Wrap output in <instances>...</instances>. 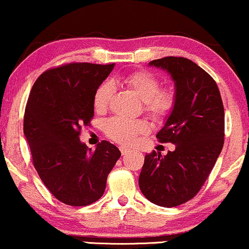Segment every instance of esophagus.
Segmentation results:
<instances>
[{
    "label": "esophagus",
    "instance_id": "esophagus-1",
    "mask_svg": "<svg viewBox=\"0 0 249 249\" xmlns=\"http://www.w3.org/2000/svg\"><path fill=\"white\" fill-rule=\"evenodd\" d=\"M120 151H121L122 155H125V153L129 152V149L125 148V146H121V148H120Z\"/></svg>",
    "mask_w": 249,
    "mask_h": 249
}]
</instances>
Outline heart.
I'll list each match as a JSON object with an SVG mask.
<instances>
[{"instance_id":"1","label":"heart","mask_w":249,"mask_h":249,"mask_svg":"<svg viewBox=\"0 0 249 249\" xmlns=\"http://www.w3.org/2000/svg\"><path fill=\"white\" fill-rule=\"evenodd\" d=\"M124 83L131 89L144 103V109L156 120H162L170 114L176 104V94L171 89L160 90L158 78L148 71H136L124 79ZM115 82H104L94 92L93 107L97 112H104L108 107L114 94ZM150 125L144 120H128L113 118L106 121V134L115 142L131 145L140 135L146 134Z\"/></svg>"}]
</instances>
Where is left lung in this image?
Listing matches in <instances>:
<instances>
[{
  "label": "left lung",
  "instance_id": "8db88e82",
  "mask_svg": "<svg viewBox=\"0 0 249 249\" xmlns=\"http://www.w3.org/2000/svg\"><path fill=\"white\" fill-rule=\"evenodd\" d=\"M171 76L176 104L157 134L174 151L145 155L139 178L142 194L160 207H177L197 194L224 144V106L218 87L201 67L185 57L149 62Z\"/></svg>",
  "mask_w": 249,
  "mask_h": 249
}]
</instances>
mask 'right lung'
Returning <instances> with one entry per match:
<instances>
[{
	"mask_svg": "<svg viewBox=\"0 0 249 249\" xmlns=\"http://www.w3.org/2000/svg\"><path fill=\"white\" fill-rule=\"evenodd\" d=\"M113 68L69 63L41 73L31 90L24 135L40 179L64 204L83 207L98 201L121 156L107 141L92 151L79 140L82 127L93 118L94 92Z\"/></svg>",
	"mask_w": 249,
	"mask_h": 249,
	"instance_id": "right-lung-1",
	"label": "right lung"
}]
</instances>
